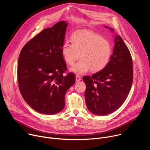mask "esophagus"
<instances>
[{
  "mask_svg": "<svg viewBox=\"0 0 150 150\" xmlns=\"http://www.w3.org/2000/svg\"><path fill=\"white\" fill-rule=\"evenodd\" d=\"M75 79H76V82H79V81H80L81 80V77L80 76H79V75H76V78H75Z\"/></svg>",
  "mask_w": 150,
  "mask_h": 150,
  "instance_id": "obj_1",
  "label": "esophagus"
}]
</instances>
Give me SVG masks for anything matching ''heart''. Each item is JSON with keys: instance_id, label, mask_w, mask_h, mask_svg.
I'll list each match as a JSON object with an SVG mask.
<instances>
[{"instance_id": "heart-1", "label": "heart", "mask_w": 150, "mask_h": 150, "mask_svg": "<svg viewBox=\"0 0 150 150\" xmlns=\"http://www.w3.org/2000/svg\"><path fill=\"white\" fill-rule=\"evenodd\" d=\"M61 53L63 60L72 65L78 57L81 59L71 71L76 74H83L90 69L97 72L108 65L112 50L108 40L101 35L87 30L75 32L71 37V44L66 41L62 46Z\"/></svg>"}]
</instances>
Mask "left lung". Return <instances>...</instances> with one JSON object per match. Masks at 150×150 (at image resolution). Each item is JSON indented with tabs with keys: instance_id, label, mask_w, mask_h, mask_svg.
Here are the masks:
<instances>
[{
	"instance_id": "left-lung-1",
	"label": "left lung",
	"mask_w": 150,
	"mask_h": 150,
	"mask_svg": "<svg viewBox=\"0 0 150 150\" xmlns=\"http://www.w3.org/2000/svg\"><path fill=\"white\" fill-rule=\"evenodd\" d=\"M83 80L86 85L85 102L93 114L108 115L123 104L132 87L133 66L130 52L120 35L115 37L113 54L108 65L91 76H84Z\"/></svg>"
}]
</instances>
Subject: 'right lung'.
<instances>
[{"label":"right lung","instance_id":"1","mask_svg":"<svg viewBox=\"0 0 150 150\" xmlns=\"http://www.w3.org/2000/svg\"><path fill=\"white\" fill-rule=\"evenodd\" d=\"M68 23L60 21L45 29L21 50L18 64L20 93L36 112L54 115L65 107V96L75 82V76L67 70L61 49Z\"/></svg>","mask_w":150,"mask_h":150}]
</instances>
